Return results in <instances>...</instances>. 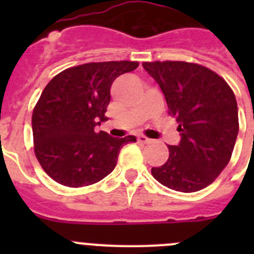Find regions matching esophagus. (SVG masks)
I'll return each mask as SVG.
<instances>
[{
  "label": "esophagus",
  "mask_w": 254,
  "mask_h": 254,
  "mask_svg": "<svg viewBox=\"0 0 254 254\" xmlns=\"http://www.w3.org/2000/svg\"><path fill=\"white\" fill-rule=\"evenodd\" d=\"M137 140H138V142H142V143H150V142H151V140H150V138H147L146 136H142V134L137 136Z\"/></svg>",
  "instance_id": "obj_1"
}]
</instances>
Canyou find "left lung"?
<instances>
[{
    "label": "left lung",
    "instance_id": "8db88e82",
    "mask_svg": "<svg viewBox=\"0 0 254 254\" xmlns=\"http://www.w3.org/2000/svg\"><path fill=\"white\" fill-rule=\"evenodd\" d=\"M142 66L160 86L181 132L179 143L168 145L169 158L152 168V177L178 192L203 190L232 158L239 131L234 93L223 77L199 64L156 61Z\"/></svg>",
    "mask_w": 254,
    "mask_h": 254
}]
</instances>
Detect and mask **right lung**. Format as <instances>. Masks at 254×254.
Listing matches in <instances>:
<instances>
[{
  "label": "right lung",
  "instance_id": "obj_1",
  "mask_svg": "<svg viewBox=\"0 0 254 254\" xmlns=\"http://www.w3.org/2000/svg\"><path fill=\"white\" fill-rule=\"evenodd\" d=\"M137 62L112 61L71 67L52 78L33 112L34 151L44 172L67 187H84L113 172L123 145L134 136L95 132L108 120L111 86Z\"/></svg>",
  "mask_w": 254,
  "mask_h": 254
}]
</instances>
